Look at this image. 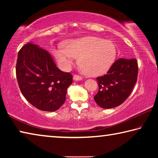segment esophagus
Instances as JSON below:
<instances>
[{"label": "esophagus", "mask_w": 158, "mask_h": 158, "mask_svg": "<svg viewBox=\"0 0 158 158\" xmlns=\"http://www.w3.org/2000/svg\"><path fill=\"white\" fill-rule=\"evenodd\" d=\"M73 79L74 80V81H80V80H82L83 78L81 76L77 75V74H74L73 77Z\"/></svg>", "instance_id": "esophagus-1"}]
</instances>
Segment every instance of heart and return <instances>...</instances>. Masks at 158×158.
I'll use <instances>...</instances> for the list:
<instances>
[{
  "label": "heart",
  "instance_id": "heart-1",
  "mask_svg": "<svg viewBox=\"0 0 158 158\" xmlns=\"http://www.w3.org/2000/svg\"><path fill=\"white\" fill-rule=\"evenodd\" d=\"M65 48L53 49V53L60 66L68 69L75 58L83 73L89 77L106 73L113 65L116 49L111 41L98 37H85L65 42Z\"/></svg>",
  "mask_w": 158,
  "mask_h": 158
}]
</instances>
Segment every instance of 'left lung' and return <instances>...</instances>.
Returning <instances> with one entry per match:
<instances>
[{"mask_svg": "<svg viewBox=\"0 0 158 158\" xmlns=\"http://www.w3.org/2000/svg\"><path fill=\"white\" fill-rule=\"evenodd\" d=\"M138 64L135 58H119L107 74L96 78L99 90L94 100L102 108L119 106L129 97L137 81Z\"/></svg>", "mask_w": 158, "mask_h": 158, "instance_id": "1", "label": "left lung"}]
</instances>
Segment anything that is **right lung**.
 Returning <instances> with one entry per match:
<instances>
[{"label":"right lung","instance_id":"obj_1","mask_svg":"<svg viewBox=\"0 0 158 158\" xmlns=\"http://www.w3.org/2000/svg\"><path fill=\"white\" fill-rule=\"evenodd\" d=\"M16 75L25 98L42 111H54L65 101L73 75L58 69L46 50L32 43L18 53Z\"/></svg>","mask_w":158,"mask_h":158}]
</instances>
